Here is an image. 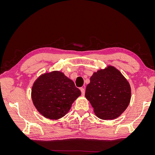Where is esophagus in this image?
Instances as JSON below:
<instances>
[{"mask_svg":"<svg viewBox=\"0 0 155 155\" xmlns=\"http://www.w3.org/2000/svg\"><path fill=\"white\" fill-rule=\"evenodd\" d=\"M80 90H81V95H82V96L85 95V88H81Z\"/></svg>","mask_w":155,"mask_h":155,"instance_id":"1","label":"esophagus"}]
</instances>
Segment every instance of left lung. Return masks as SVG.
Wrapping results in <instances>:
<instances>
[{"label": "left lung", "instance_id": "8db88e82", "mask_svg": "<svg viewBox=\"0 0 155 155\" xmlns=\"http://www.w3.org/2000/svg\"><path fill=\"white\" fill-rule=\"evenodd\" d=\"M85 97L102 120H114L127 108L131 97L129 83L118 69L108 66L94 72Z\"/></svg>", "mask_w": 155, "mask_h": 155}]
</instances>
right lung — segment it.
I'll use <instances>...</instances> for the list:
<instances>
[{
  "label": "right lung",
  "mask_w": 155,
  "mask_h": 155,
  "mask_svg": "<svg viewBox=\"0 0 155 155\" xmlns=\"http://www.w3.org/2000/svg\"><path fill=\"white\" fill-rule=\"evenodd\" d=\"M80 95V90L73 81L60 71L42 74L31 89L33 104L40 114L50 120H58L66 115Z\"/></svg>",
  "instance_id": "right-lung-1"
}]
</instances>
